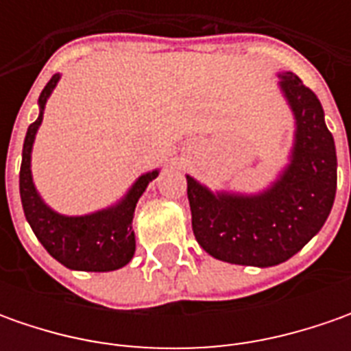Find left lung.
<instances>
[{"label": "left lung", "instance_id": "left-lung-1", "mask_svg": "<svg viewBox=\"0 0 351 351\" xmlns=\"http://www.w3.org/2000/svg\"><path fill=\"white\" fill-rule=\"evenodd\" d=\"M293 115L287 164L254 193L210 189L187 178L191 224L199 246L221 262L271 267L287 262L318 234L336 197V146L318 97L293 72H277Z\"/></svg>", "mask_w": 351, "mask_h": 351}]
</instances>
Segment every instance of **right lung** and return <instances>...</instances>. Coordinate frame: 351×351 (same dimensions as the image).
<instances>
[{
	"mask_svg": "<svg viewBox=\"0 0 351 351\" xmlns=\"http://www.w3.org/2000/svg\"><path fill=\"white\" fill-rule=\"evenodd\" d=\"M60 74L50 77L40 97L38 117L27 128L23 144V162L19 173V193L25 219L31 224L34 236L48 254L62 265L75 271H115L125 267L136 250L132 219L141 195L148 183L154 182L160 168L138 176L127 193L109 207L86 213V215H62L54 210L38 193L33 180V146L36 132L43 125V115L52 91L60 82Z\"/></svg>",
	"mask_w": 351,
	"mask_h": 351,
	"instance_id": "add662e5",
	"label": "right lung"
}]
</instances>
